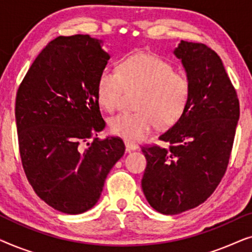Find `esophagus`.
Masks as SVG:
<instances>
[{"mask_svg":"<svg viewBox=\"0 0 252 252\" xmlns=\"http://www.w3.org/2000/svg\"><path fill=\"white\" fill-rule=\"evenodd\" d=\"M125 147H126V150L128 151V153H129V151H132V150H136L137 148H139V146H137L136 143H134L129 140H125Z\"/></svg>","mask_w":252,"mask_h":252,"instance_id":"esophagus-1","label":"esophagus"}]
</instances>
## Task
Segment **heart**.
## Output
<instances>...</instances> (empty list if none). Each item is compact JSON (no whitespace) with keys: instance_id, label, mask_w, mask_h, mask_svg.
<instances>
[{"instance_id":"heart-1","label":"heart","mask_w":252,"mask_h":252,"mask_svg":"<svg viewBox=\"0 0 252 252\" xmlns=\"http://www.w3.org/2000/svg\"><path fill=\"white\" fill-rule=\"evenodd\" d=\"M125 89H140L134 112H122L109 120L115 135L140 140L158 125L168 128L187 110L191 82L185 72L153 54H135L120 62L118 71L104 68L97 80L99 105L112 112L118 108Z\"/></svg>"}]
</instances>
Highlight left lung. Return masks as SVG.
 Instances as JSON below:
<instances>
[{
	"mask_svg": "<svg viewBox=\"0 0 252 252\" xmlns=\"http://www.w3.org/2000/svg\"><path fill=\"white\" fill-rule=\"evenodd\" d=\"M191 82L185 115L159 135L167 147L144 146L142 190L164 215H178L202 204L226 173L240 103L218 54L203 43L181 41L174 50Z\"/></svg>",
	"mask_w": 252,
	"mask_h": 252,
	"instance_id": "obj_1",
	"label": "left lung"
}]
</instances>
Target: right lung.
<instances>
[{
	"instance_id": "obj_1",
	"label": "right lung",
	"mask_w": 252,
	"mask_h": 252,
	"mask_svg": "<svg viewBox=\"0 0 252 252\" xmlns=\"http://www.w3.org/2000/svg\"><path fill=\"white\" fill-rule=\"evenodd\" d=\"M109 58L101 41L87 34L58 36L37 55L17 91L24 172L42 201L67 215L97 203L106 175L125 153L118 136L93 137L105 127L97 80Z\"/></svg>"
}]
</instances>
